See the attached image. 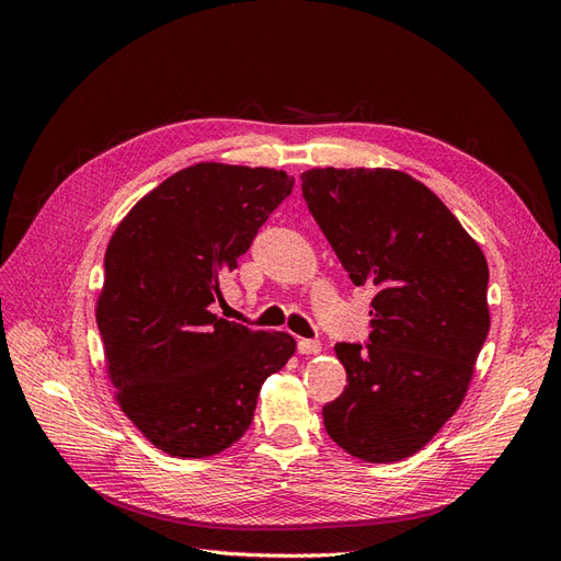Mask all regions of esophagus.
<instances>
[{"mask_svg": "<svg viewBox=\"0 0 561 561\" xmlns=\"http://www.w3.org/2000/svg\"><path fill=\"white\" fill-rule=\"evenodd\" d=\"M320 348L322 346H320V342H316V339H299L297 342V351L301 355H316Z\"/></svg>", "mask_w": 561, "mask_h": 561, "instance_id": "esophagus-1", "label": "esophagus"}]
</instances>
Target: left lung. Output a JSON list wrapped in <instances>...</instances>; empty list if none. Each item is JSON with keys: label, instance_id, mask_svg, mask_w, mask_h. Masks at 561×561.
<instances>
[{"label": "left lung", "instance_id": "left-lung-1", "mask_svg": "<svg viewBox=\"0 0 561 561\" xmlns=\"http://www.w3.org/2000/svg\"><path fill=\"white\" fill-rule=\"evenodd\" d=\"M301 196L353 285H371L369 339L339 342L346 388L322 407L348 454H416L458 410L489 334V266L426 184L386 168H311Z\"/></svg>", "mask_w": 561, "mask_h": 561}]
</instances>
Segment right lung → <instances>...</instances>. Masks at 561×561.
I'll list each match as a JSON object with an SVG mask.
<instances>
[{"label": "right lung", "mask_w": 561, "mask_h": 561, "mask_svg": "<svg viewBox=\"0 0 561 561\" xmlns=\"http://www.w3.org/2000/svg\"><path fill=\"white\" fill-rule=\"evenodd\" d=\"M274 168L196 163L135 206L105 252L95 320L118 404L151 445L213 456L252 423L260 388L295 353L287 332L217 318L219 276L293 194Z\"/></svg>", "instance_id": "1"}]
</instances>
